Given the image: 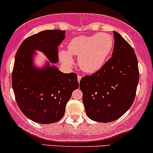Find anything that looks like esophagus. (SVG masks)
I'll list each match as a JSON object with an SVG mask.
<instances>
[{
    "label": "esophagus",
    "instance_id": "obj_1",
    "mask_svg": "<svg viewBox=\"0 0 153 153\" xmlns=\"http://www.w3.org/2000/svg\"><path fill=\"white\" fill-rule=\"evenodd\" d=\"M81 75H78V82H79L80 83V79H81Z\"/></svg>",
    "mask_w": 153,
    "mask_h": 153
}]
</instances>
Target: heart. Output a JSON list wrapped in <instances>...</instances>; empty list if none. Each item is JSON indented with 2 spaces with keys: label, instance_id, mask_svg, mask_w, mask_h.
Instances as JSON below:
<instances>
[{
  "label": "heart",
  "instance_id": "obj_1",
  "mask_svg": "<svg viewBox=\"0 0 153 153\" xmlns=\"http://www.w3.org/2000/svg\"><path fill=\"white\" fill-rule=\"evenodd\" d=\"M113 46V38L107 33L78 36L70 41L68 51L61 50L59 55L61 61L67 65L73 64V56H78L80 69L85 73H94L103 68Z\"/></svg>",
  "mask_w": 153,
  "mask_h": 153
}]
</instances>
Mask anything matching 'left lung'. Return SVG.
Listing matches in <instances>:
<instances>
[{
  "label": "left lung",
  "mask_w": 153,
  "mask_h": 153,
  "mask_svg": "<svg viewBox=\"0 0 153 153\" xmlns=\"http://www.w3.org/2000/svg\"><path fill=\"white\" fill-rule=\"evenodd\" d=\"M112 57L101 70L80 81L87 116L110 123L124 115L133 104L139 83L138 62L133 48L114 31Z\"/></svg>",
  "instance_id": "1"
}]
</instances>
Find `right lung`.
Masks as SVG:
<instances>
[{
  "mask_svg": "<svg viewBox=\"0 0 153 153\" xmlns=\"http://www.w3.org/2000/svg\"><path fill=\"white\" fill-rule=\"evenodd\" d=\"M65 38L63 30L41 31L26 38L15 56L12 88L16 101L25 116L38 123L61 120L72 93L79 86L76 74L63 73L51 65L58 62V46ZM36 51L49 59L41 68L34 64Z\"/></svg>",
  "mask_w": 153,
  "mask_h": 153,
  "instance_id": "1",
  "label": "right lung"
}]
</instances>
